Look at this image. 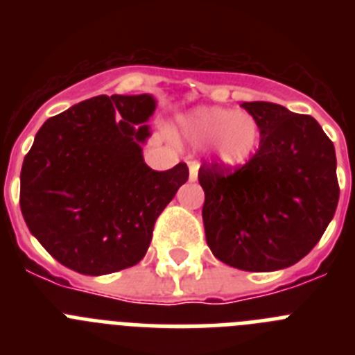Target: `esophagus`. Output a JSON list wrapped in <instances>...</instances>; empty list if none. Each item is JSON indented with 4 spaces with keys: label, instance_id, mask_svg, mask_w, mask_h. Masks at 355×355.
Here are the masks:
<instances>
[{
    "label": "esophagus",
    "instance_id": "34e87169",
    "mask_svg": "<svg viewBox=\"0 0 355 355\" xmlns=\"http://www.w3.org/2000/svg\"><path fill=\"white\" fill-rule=\"evenodd\" d=\"M188 168H190V181H196L197 174H199V163L190 162L188 163Z\"/></svg>",
    "mask_w": 355,
    "mask_h": 355
}]
</instances>
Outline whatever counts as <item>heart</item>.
I'll list each match as a JSON object with an SVG mask.
<instances>
[{"label":"heart","instance_id":"heart-1","mask_svg":"<svg viewBox=\"0 0 355 355\" xmlns=\"http://www.w3.org/2000/svg\"><path fill=\"white\" fill-rule=\"evenodd\" d=\"M181 133L193 146H213L216 159L225 167L249 162L261 142L258 121L220 106H202L180 119Z\"/></svg>","mask_w":355,"mask_h":355}]
</instances>
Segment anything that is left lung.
<instances>
[{"mask_svg":"<svg viewBox=\"0 0 355 355\" xmlns=\"http://www.w3.org/2000/svg\"><path fill=\"white\" fill-rule=\"evenodd\" d=\"M261 130L256 155L240 168L202 163L206 241L222 263L274 272L311 252L336 211V153L311 115L275 103H243Z\"/></svg>","mask_w":355,"mask_h":355,"instance_id":"obj_1","label":"left lung"}]
</instances>
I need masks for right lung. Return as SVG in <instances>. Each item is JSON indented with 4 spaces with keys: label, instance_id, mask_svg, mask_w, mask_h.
Masks as SVG:
<instances>
[{
    "label": "right lung",
    "instance_id": "1",
    "mask_svg": "<svg viewBox=\"0 0 355 355\" xmlns=\"http://www.w3.org/2000/svg\"><path fill=\"white\" fill-rule=\"evenodd\" d=\"M150 94L97 96L44 122L21 168V211L53 258L83 275L137 265L159 213L188 180L187 163L156 172L142 144Z\"/></svg>",
    "mask_w": 355,
    "mask_h": 355
}]
</instances>
